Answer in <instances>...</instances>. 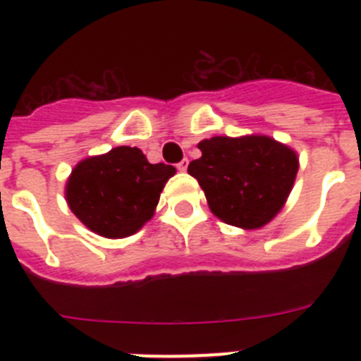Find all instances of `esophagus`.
Instances as JSON below:
<instances>
[{
  "label": "esophagus",
  "mask_w": 361,
  "mask_h": 361,
  "mask_svg": "<svg viewBox=\"0 0 361 361\" xmlns=\"http://www.w3.org/2000/svg\"><path fill=\"white\" fill-rule=\"evenodd\" d=\"M188 164H190V161H188V159H183V161H180L177 164V170L178 171H186L188 170Z\"/></svg>",
  "instance_id": "34e87169"
}]
</instances>
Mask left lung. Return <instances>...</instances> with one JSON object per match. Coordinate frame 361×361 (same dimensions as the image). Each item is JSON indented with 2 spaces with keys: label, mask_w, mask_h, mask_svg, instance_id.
Here are the masks:
<instances>
[{
  "label": "left lung",
  "mask_w": 361,
  "mask_h": 361,
  "mask_svg": "<svg viewBox=\"0 0 361 361\" xmlns=\"http://www.w3.org/2000/svg\"><path fill=\"white\" fill-rule=\"evenodd\" d=\"M188 173L199 180L215 216L229 226L258 229L283 208L298 173L289 146L266 135L212 137Z\"/></svg>",
  "instance_id": "left-lung-1"
}]
</instances>
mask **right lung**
Returning a JSON list of instances; mask_svg holds the SVG:
<instances>
[{
	"instance_id": "obj_1",
	"label": "right lung",
	"mask_w": 361,
	"mask_h": 361,
	"mask_svg": "<svg viewBox=\"0 0 361 361\" xmlns=\"http://www.w3.org/2000/svg\"><path fill=\"white\" fill-rule=\"evenodd\" d=\"M173 175V166L149 164L139 148L117 146L73 168L66 180V202L101 237H130L152 219L162 188Z\"/></svg>"
}]
</instances>
